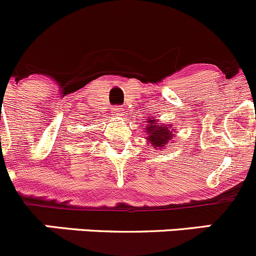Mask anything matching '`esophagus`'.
I'll return each instance as SVG.
<instances>
[{
    "label": "esophagus",
    "instance_id": "34e87169",
    "mask_svg": "<svg viewBox=\"0 0 256 256\" xmlns=\"http://www.w3.org/2000/svg\"><path fill=\"white\" fill-rule=\"evenodd\" d=\"M123 110H124V109L122 108V106H114L113 110H112V112H113L114 116H116V118H122V116H124Z\"/></svg>",
    "mask_w": 256,
    "mask_h": 256
}]
</instances>
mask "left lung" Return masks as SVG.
Here are the masks:
<instances>
[{
	"mask_svg": "<svg viewBox=\"0 0 256 256\" xmlns=\"http://www.w3.org/2000/svg\"><path fill=\"white\" fill-rule=\"evenodd\" d=\"M148 122V126H146V133H147V140L150 146H152L153 150H160L167 143L171 140L174 137V126H162L158 123L156 119L150 118Z\"/></svg>",
	"mask_w": 256,
	"mask_h": 256,
	"instance_id": "8db88e82",
	"label": "left lung"
}]
</instances>
